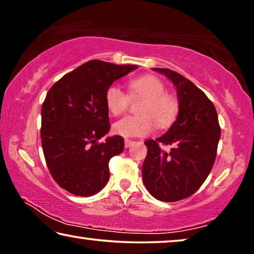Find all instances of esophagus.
I'll use <instances>...</instances> for the list:
<instances>
[{
  "label": "esophagus",
  "instance_id": "34e87169",
  "mask_svg": "<svg viewBox=\"0 0 254 254\" xmlns=\"http://www.w3.org/2000/svg\"><path fill=\"white\" fill-rule=\"evenodd\" d=\"M134 143V141H131V140H126L124 141V145H126V148H128V147H131V145Z\"/></svg>",
  "mask_w": 254,
  "mask_h": 254
}]
</instances>
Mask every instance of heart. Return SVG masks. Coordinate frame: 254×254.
Instances as JSON below:
<instances>
[{
    "mask_svg": "<svg viewBox=\"0 0 254 254\" xmlns=\"http://www.w3.org/2000/svg\"><path fill=\"white\" fill-rule=\"evenodd\" d=\"M131 96H141L145 102L140 109L139 117L127 115L113 124V132L123 137H136L149 134L153 130V119L158 127H167L175 121L178 113V102L166 94V87L157 77L147 75L134 78L128 84ZM106 107L111 114L120 115L127 109L130 97L113 84L106 89Z\"/></svg>",
    "mask_w": 254,
    "mask_h": 254,
    "instance_id": "b5f03b06",
    "label": "heart"
}]
</instances>
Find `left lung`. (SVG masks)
<instances>
[{
	"label": "left lung",
	"mask_w": 254,
	"mask_h": 254,
	"mask_svg": "<svg viewBox=\"0 0 254 254\" xmlns=\"http://www.w3.org/2000/svg\"><path fill=\"white\" fill-rule=\"evenodd\" d=\"M174 84L178 115L165 134L144 144L148 153L142 166L145 188L154 198L177 201L187 198L207 178L216 158L221 137L217 112L204 92L178 72L152 68ZM159 143L174 145L169 153Z\"/></svg>",
	"instance_id": "obj_1"
}]
</instances>
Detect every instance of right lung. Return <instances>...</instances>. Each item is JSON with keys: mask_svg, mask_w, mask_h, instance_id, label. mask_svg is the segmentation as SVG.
Returning <instances> with one entry per match:
<instances>
[{"mask_svg": "<svg viewBox=\"0 0 254 254\" xmlns=\"http://www.w3.org/2000/svg\"><path fill=\"white\" fill-rule=\"evenodd\" d=\"M135 65L91 60L53 85L41 107V143L53 178L70 194L88 197L109 182V161L124 149L110 131L106 89Z\"/></svg>", "mask_w": 254, "mask_h": 254, "instance_id": "obj_1", "label": "right lung"}]
</instances>
